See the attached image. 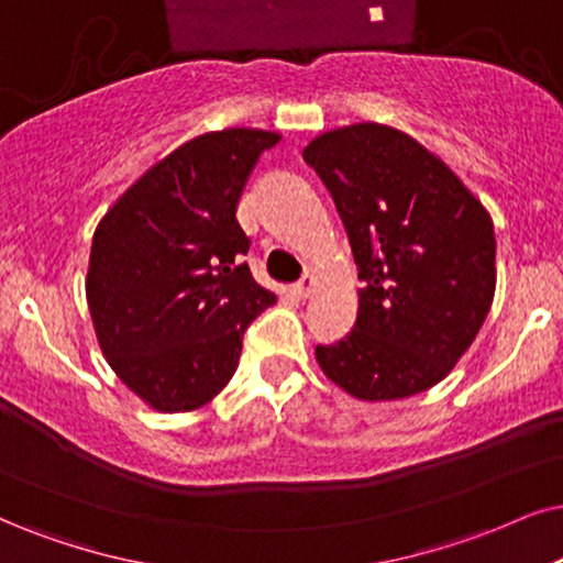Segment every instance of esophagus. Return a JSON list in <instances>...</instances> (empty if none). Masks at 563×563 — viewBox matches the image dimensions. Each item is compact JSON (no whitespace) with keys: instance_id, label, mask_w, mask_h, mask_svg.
Instances as JSON below:
<instances>
[{"instance_id":"34e87169","label":"esophagus","mask_w":563,"mask_h":563,"mask_svg":"<svg viewBox=\"0 0 563 563\" xmlns=\"http://www.w3.org/2000/svg\"><path fill=\"white\" fill-rule=\"evenodd\" d=\"M311 288H314V277H311L309 273H306L301 280H296L294 286H290V290H294V296H298V298H306L311 294Z\"/></svg>"}]
</instances>
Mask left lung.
<instances>
[{
	"label": "left lung",
	"mask_w": 563,
	"mask_h": 563,
	"mask_svg": "<svg viewBox=\"0 0 563 563\" xmlns=\"http://www.w3.org/2000/svg\"><path fill=\"white\" fill-rule=\"evenodd\" d=\"M303 161L330 189L364 280L353 330L317 345L319 366L366 402L423 393L452 372L488 317L490 216L444 161L393 126L324 132Z\"/></svg>",
	"instance_id": "obj_1"
}]
</instances>
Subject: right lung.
Instances as JSON below:
<instances>
[{"mask_svg":"<svg viewBox=\"0 0 563 563\" xmlns=\"http://www.w3.org/2000/svg\"><path fill=\"white\" fill-rule=\"evenodd\" d=\"M280 134L208 132L140 176L106 212L85 294L113 372L161 412L210 402L239 366L246 327L275 294L241 257V191Z\"/></svg>","mask_w":563,"mask_h":563,"instance_id":"right-lung-1","label":"right lung"}]
</instances>
